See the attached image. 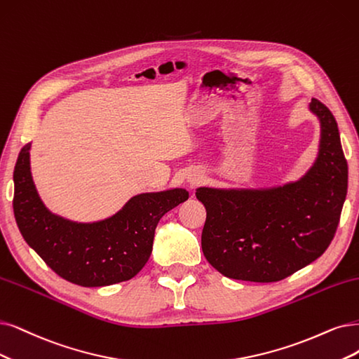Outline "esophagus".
<instances>
[{
    "mask_svg": "<svg viewBox=\"0 0 359 359\" xmlns=\"http://www.w3.org/2000/svg\"><path fill=\"white\" fill-rule=\"evenodd\" d=\"M200 182H201V177H200V176H191V177H189V183L192 184V187H195V184H198Z\"/></svg>",
    "mask_w": 359,
    "mask_h": 359,
    "instance_id": "obj_1",
    "label": "esophagus"
}]
</instances>
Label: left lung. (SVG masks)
Instances as JSON below:
<instances>
[{
  "label": "left lung",
  "mask_w": 359,
  "mask_h": 359,
  "mask_svg": "<svg viewBox=\"0 0 359 359\" xmlns=\"http://www.w3.org/2000/svg\"><path fill=\"white\" fill-rule=\"evenodd\" d=\"M309 109L321 123L320 152L300 180L271 189H196L207 210L203 253L222 275L281 281L333 241L348 194V163L333 114L316 99Z\"/></svg>",
  "instance_id": "left-lung-1"
}]
</instances>
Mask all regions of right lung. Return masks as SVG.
Here are the masks:
<instances>
[{"instance_id": "1", "label": "right lung", "mask_w": 359, "mask_h": 359, "mask_svg": "<svg viewBox=\"0 0 359 359\" xmlns=\"http://www.w3.org/2000/svg\"><path fill=\"white\" fill-rule=\"evenodd\" d=\"M25 144L13 172L16 223L25 241L63 280L103 287L131 280L152 253L155 228L167 211L189 198L187 189L140 194L109 219L76 223L50 213L38 192Z\"/></svg>"}]
</instances>
